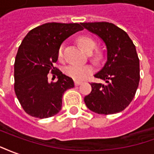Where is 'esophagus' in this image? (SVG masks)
Listing matches in <instances>:
<instances>
[{"label":"esophagus","mask_w":154,"mask_h":154,"mask_svg":"<svg viewBox=\"0 0 154 154\" xmlns=\"http://www.w3.org/2000/svg\"><path fill=\"white\" fill-rule=\"evenodd\" d=\"M81 84H82V82H80V81H75V85L76 86L81 85Z\"/></svg>","instance_id":"obj_1"}]
</instances>
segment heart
<instances>
[{
    "label": "heart",
    "mask_w": 154,
    "mask_h": 154,
    "mask_svg": "<svg viewBox=\"0 0 154 154\" xmlns=\"http://www.w3.org/2000/svg\"><path fill=\"white\" fill-rule=\"evenodd\" d=\"M77 41H78L79 47L87 53H91L96 47L95 40L89 36H79ZM63 46H60L57 52V57L60 60L63 59ZM92 58L94 60L97 61L101 58V54L99 52L93 54ZM93 72H94V68L91 65H71V66H67L65 69V73L67 75L72 78L73 79L79 80V81L86 79Z\"/></svg>",
    "instance_id": "1"
}]
</instances>
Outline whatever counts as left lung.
<instances>
[{"label":"left lung","mask_w":154,"mask_h":154,"mask_svg":"<svg viewBox=\"0 0 154 154\" xmlns=\"http://www.w3.org/2000/svg\"><path fill=\"white\" fill-rule=\"evenodd\" d=\"M105 42L107 60L94 77L105 84L91 83V93L85 97L88 109L97 114L122 112L133 100L140 83V59L135 46L124 30L108 22L81 23Z\"/></svg>","instance_id":"obj_1"}]
</instances>
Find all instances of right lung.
<instances>
[{
    "mask_svg": "<svg viewBox=\"0 0 154 154\" xmlns=\"http://www.w3.org/2000/svg\"><path fill=\"white\" fill-rule=\"evenodd\" d=\"M80 30L79 23H47L30 30L23 38L14 61V92L27 114L43 119L60 111L64 93L75 85L53 65L61 43ZM49 72L57 75V82H48Z\"/></svg>",
    "mask_w": 154,
    "mask_h": 154,
    "instance_id": "obj_1",
    "label": "right lung"
}]
</instances>
